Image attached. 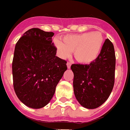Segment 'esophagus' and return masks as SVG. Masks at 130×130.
<instances>
[{"label":"esophagus","instance_id":"34e87169","mask_svg":"<svg viewBox=\"0 0 130 130\" xmlns=\"http://www.w3.org/2000/svg\"><path fill=\"white\" fill-rule=\"evenodd\" d=\"M71 63L70 62H67V68L70 69L71 68Z\"/></svg>","mask_w":130,"mask_h":130}]
</instances>
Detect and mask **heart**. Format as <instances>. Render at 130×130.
<instances>
[{
	"instance_id": "1",
	"label": "heart",
	"mask_w": 130,
	"mask_h": 130,
	"mask_svg": "<svg viewBox=\"0 0 130 130\" xmlns=\"http://www.w3.org/2000/svg\"><path fill=\"white\" fill-rule=\"evenodd\" d=\"M55 39V45L59 55L63 59L68 58L71 51H74L75 59L79 63L89 64L98 57L104 42L102 32H85L77 35H69L63 38Z\"/></svg>"
}]
</instances>
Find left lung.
<instances>
[{
    "label": "left lung",
    "mask_w": 130,
    "mask_h": 130,
    "mask_svg": "<svg viewBox=\"0 0 130 130\" xmlns=\"http://www.w3.org/2000/svg\"><path fill=\"white\" fill-rule=\"evenodd\" d=\"M73 90L83 107L95 109L108 99L115 82L116 55L113 43L105 40L100 54L89 64H73Z\"/></svg>",
    "instance_id": "obj_1"
}]
</instances>
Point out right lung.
<instances>
[{"mask_svg": "<svg viewBox=\"0 0 130 130\" xmlns=\"http://www.w3.org/2000/svg\"><path fill=\"white\" fill-rule=\"evenodd\" d=\"M53 32L32 28L16 43L12 69L13 87L21 102L33 109L47 105L67 70V61L56 56Z\"/></svg>", "mask_w": 130, "mask_h": 130, "instance_id": "obj_1", "label": "right lung"}]
</instances>
